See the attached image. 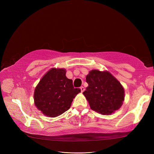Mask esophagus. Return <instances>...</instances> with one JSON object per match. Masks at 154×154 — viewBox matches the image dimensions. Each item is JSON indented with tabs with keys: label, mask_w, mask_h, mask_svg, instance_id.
<instances>
[{
	"label": "esophagus",
	"mask_w": 154,
	"mask_h": 154,
	"mask_svg": "<svg viewBox=\"0 0 154 154\" xmlns=\"http://www.w3.org/2000/svg\"><path fill=\"white\" fill-rule=\"evenodd\" d=\"M80 89H81V92H82V93H83V91H85V88H84L83 86H82V87H80Z\"/></svg>",
	"instance_id": "34e87169"
}]
</instances>
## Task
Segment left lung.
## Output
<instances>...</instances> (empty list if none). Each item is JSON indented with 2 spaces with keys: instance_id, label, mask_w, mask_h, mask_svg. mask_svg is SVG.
<instances>
[{
  "instance_id": "1",
  "label": "left lung",
  "mask_w": 154,
  "mask_h": 154,
  "mask_svg": "<svg viewBox=\"0 0 154 154\" xmlns=\"http://www.w3.org/2000/svg\"><path fill=\"white\" fill-rule=\"evenodd\" d=\"M89 85L83 93L91 109L102 114L119 110L124 99L123 87L108 71L92 70L86 77Z\"/></svg>"
}]
</instances>
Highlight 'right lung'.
<instances>
[{
  "label": "right lung",
  "instance_id": "obj_1",
  "mask_svg": "<svg viewBox=\"0 0 154 154\" xmlns=\"http://www.w3.org/2000/svg\"><path fill=\"white\" fill-rule=\"evenodd\" d=\"M64 69L53 68L42 77L34 91V103L44 115L56 117L67 111L81 92L65 76Z\"/></svg>",
  "mask_w": 154,
  "mask_h": 154
}]
</instances>
